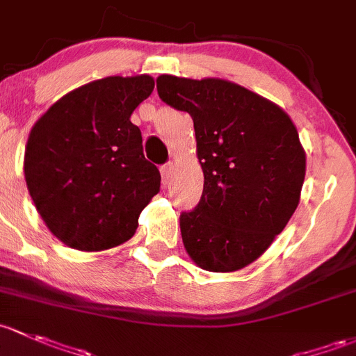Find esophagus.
<instances>
[{
  "label": "esophagus",
  "instance_id": "esophagus-1",
  "mask_svg": "<svg viewBox=\"0 0 356 356\" xmlns=\"http://www.w3.org/2000/svg\"><path fill=\"white\" fill-rule=\"evenodd\" d=\"M172 170H174V165L172 163H165V165L160 167V174H162V182L163 186H168L172 181Z\"/></svg>",
  "mask_w": 356,
  "mask_h": 356
}]
</instances>
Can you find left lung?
<instances>
[{
    "label": "left lung",
    "instance_id": "8db88e82",
    "mask_svg": "<svg viewBox=\"0 0 356 356\" xmlns=\"http://www.w3.org/2000/svg\"><path fill=\"white\" fill-rule=\"evenodd\" d=\"M159 97L189 112L204 174L201 200L181 215L200 268L230 273L254 263L282 234L300 201L305 152L276 104L220 78H156Z\"/></svg>",
    "mask_w": 356,
    "mask_h": 356
}]
</instances>
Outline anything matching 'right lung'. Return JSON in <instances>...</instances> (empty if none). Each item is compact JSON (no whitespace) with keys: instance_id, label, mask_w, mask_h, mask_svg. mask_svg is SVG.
I'll use <instances>...</instances> for the list:
<instances>
[{"instance_id":"right-lung-1","label":"right lung","mask_w":356,"mask_h":356,"mask_svg":"<svg viewBox=\"0 0 356 356\" xmlns=\"http://www.w3.org/2000/svg\"><path fill=\"white\" fill-rule=\"evenodd\" d=\"M155 81L107 76L66 93L33 124L24 172L44 223L71 249L106 250L129 241L160 191L159 168L143 155L131 122Z\"/></svg>"}]
</instances>
